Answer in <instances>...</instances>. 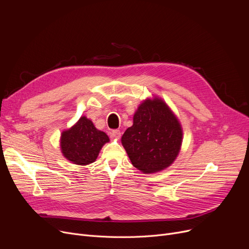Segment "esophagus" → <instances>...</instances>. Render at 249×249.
Wrapping results in <instances>:
<instances>
[{
  "label": "esophagus",
  "mask_w": 249,
  "mask_h": 249,
  "mask_svg": "<svg viewBox=\"0 0 249 249\" xmlns=\"http://www.w3.org/2000/svg\"><path fill=\"white\" fill-rule=\"evenodd\" d=\"M111 136L113 137V138H116V139H119L120 137H121V132H120V130H113V131L111 132Z\"/></svg>",
  "instance_id": "1"
}]
</instances>
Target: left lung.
I'll list each match as a JSON object with an SVG mask.
<instances>
[{
    "label": "left lung",
    "mask_w": 249,
    "mask_h": 249,
    "mask_svg": "<svg viewBox=\"0 0 249 249\" xmlns=\"http://www.w3.org/2000/svg\"><path fill=\"white\" fill-rule=\"evenodd\" d=\"M182 132L177 117L160 100H146L138 107L133 125L122 136L132 164L144 174L161 171L176 160Z\"/></svg>",
    "instance_id": "1"
}]
</instances>
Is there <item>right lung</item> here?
Listing matches in <instances>:
<instances>
[{"label": "right lung", "mask_w": 249, "mask_h": 249, "mask_svg": "<svg viewBox=\"0 0 249 249\" xmlns=\"http://www.w3.org/2000/svg\"><path fill=\"white\" fill-rule=\"evenodd\" d=\"M108 141V135L84 116L74 126L62 132L60 146L64 158L75 164L86 165L97 160L102 146Z\"/></svg>", "instance_id": "1"}]
</instances>
